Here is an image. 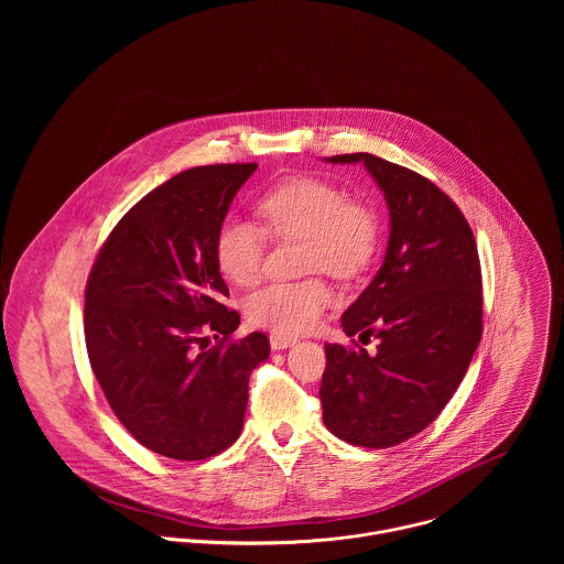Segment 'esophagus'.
<instances>
[{
    "instance_id": "esophagus-1",
    "label": "esophagus",
    "mask_w": 564,
    "mask_h": 564,
    "mask_svg": "<svg viewBox=\"0 0 564 564\" xmlns=\"http://www.w3.org/2000/svg\"><path fill=\"white\" fill-rule=\"evenodd\" d=\"M269 343H271V349H286V347L295 345L297 338H295V336H286V334L273 332V334L269 336Z\"/></svg>"
}]
</instances>
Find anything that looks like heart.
<instances>
[{
  "mask_svg": "<svg viewBox=\"0 0 564 564\" xmlns=\"http://www.w3.org/2000/svg\"><path fill=\"white\" fill-rule=\"evenodd\" d=\"M256 213L273 239L304 242L302 271L354 278L376 253L373 210L319 177L300 175L280 182L258 199ZM215 262L232 284L253 286L264 267L262 232L242 221H226L215 239ZM329 302V286L322 278H308L278 282L253 293L245 313L253 325L278 334H300L322 322Z\"/></svg>",
  "mask_w": 564,
  "mask_h": 564,
  "instance_id": "b5f03b06",
  "label": "heart"
}]
</instances>
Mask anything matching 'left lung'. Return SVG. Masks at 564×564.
<instances>
[{
  "instance_id": "8db88e82",
  "label": "left lung",
  "mask_w": 564,
  "mask_h": 564,
  "mask_svg": "<svg viewBox=\"0 0 564 564\" xmlns=\"http://www.w3.org/2000/svg\"><path fill=\"white\" fill-rule=\"evenodd\" d=\"M327 161L365 162L384 191L391 237L378 275L340 317L347 336L378 347L325 345L323 421L351 445L384 449L425 430L469 369L482 338L480 256L432 180L362 152Z\"/></svg>"
}]
</instances>
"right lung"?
<instances>
[{
  "label": "right lung",
  "mask_w": 564,
  "mask_h": 564,
  "mask_svg": "<svg viewBox=\"0 0 564 564\" xmlns=\"http://www.w3.org/2000/svg\"><path fill=\"white\" fill-rule=\"evenodd\" d=\"M256 162L186 169L137 202L101 245L84 291L90 369L123 427L173 460L241 434L247 384L269 338H232L215 239ZM213 335L216 345L208 350Z\"/></svg>",
  "instance_id": "obj_1"
}]
</instances>
